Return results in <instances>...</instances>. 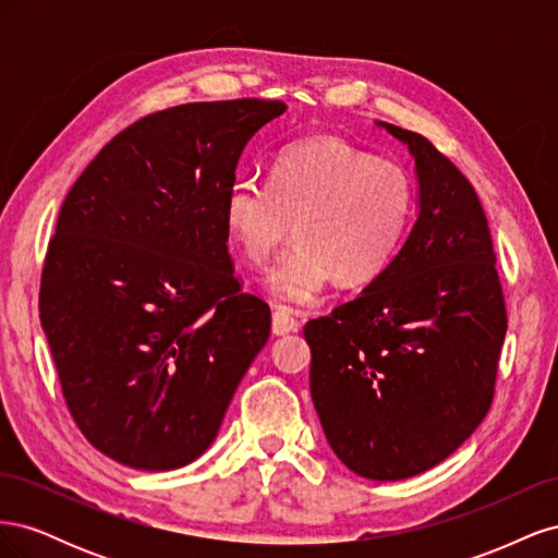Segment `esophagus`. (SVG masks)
I'll list each match as a JSON object with an SVG mask.
<instances>
[{
	"instance_id": "34e87169",
	"label": "esophagus",
	"mask_w": 558,
	"mask_h": 558,
	"mask_svg": "<svg viewBox=\"0 0 558 558\" xmlns=\"http://www.w3.org/2000/svg\"><path fill=\"white\" fill-rule=\"evenodd\" d=\"M295 330H298V320L291 314H286V312L272 314V335L283 337V335L295 332Z\"/></svg>"
}]
</instances>
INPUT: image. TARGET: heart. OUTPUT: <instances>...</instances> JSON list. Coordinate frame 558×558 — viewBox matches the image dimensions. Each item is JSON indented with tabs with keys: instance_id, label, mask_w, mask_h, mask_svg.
<instances>
[{
	"instance_id": "1",
	"label": "heart",
	"mask_w": 558,
	"mask_h": 558,
	"mask_svg": "<svg viewBox=\"0 0 558 558\" xmlns=\"http://www.w3.org/2000/svg\"><path fill=\"white\" fill-rule=\"evenodd\" d=\"M414 181L398 162L312 137L283 146L269 183L244 177L226 195V230L253 265L289 240L295 246L265 279L279 312L316 305L330 279L365 286L386 272L410 230Z\"/></svg>"
}]
</instances>
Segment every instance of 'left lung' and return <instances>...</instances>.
Segmentation results:
<instances>
[{"label": "left lung", "mask_w": 558, "mask_h": 558, "mask_svg": "<svg viewBox=\"0 0 558 558\" xmlns=\"http://www.w3.org/2000/svg\"><path fill=\"white\" fill-rule=\"evenodd\" d=\"M410 148L416 218L386 272L305 326L310 391L351 472L408 480L442 463L492 408L508 314L492 232L470 181L426 137Z\"/></svg>", "instance_id": "8db88e82"}]
</instances>
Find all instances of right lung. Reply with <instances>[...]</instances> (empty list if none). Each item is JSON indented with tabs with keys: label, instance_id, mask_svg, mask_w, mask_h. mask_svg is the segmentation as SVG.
I'll list each match as a JSON object with an SVG mask.
<instances>
[{
	"label": "right lung",
	"instance_id": "1",
	"mask_svg": "<svg viewBox=\"0 0 558 558\" xmlns=\"http://www.w3.org/2000/svg\"><path fill=\"white\" fill-rule=\"evenodd\" d=\"M279 99L181 105L113 137L86 167L48 244L39 316L76 426L137 470L193 463L269 337L240 291L226 195Z\"/></svg>",
	"mask_w": 558,
	"mask_h": 558
}]
</instances>
